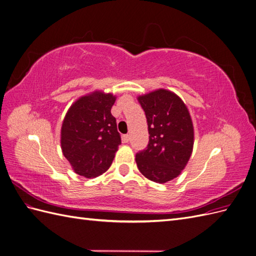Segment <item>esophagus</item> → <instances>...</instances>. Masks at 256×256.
Wrapping results in <instances>:
<instances>
[{"label":"esophagus","mask_w":256,"mask_h":256,"mask_svg":"<svg viewBox=\"0 0 256 256\" xmlns=\"http://www.w3.org/2000/svg\"><path fill=\"white\" fill-rule=\"evenodd\" d=\"M122 142H124V143H128L129 140H130V136H129V134H124V136H122Z\"/></svg>","instance_id":"obj_1"}]
</instances>
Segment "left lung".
Returning a JSON list of instances; mask_svg holds the SVG:
<instances>
[{
  "instance_id": "1",
  "label": "left lung",
  "mask_w": 256,
  "mask_h": 256,
  "mask_svg": "<svg viewBox=\"0 0 256 256\" xmlns=\"http://www.w3.org/2000/svg\"><path fill=\"white\" fill-rule=\"evenodd\" d=\"M138 100L146 115L150 142L136 154V166L150 180L168 182L180 175L193 150L194 129L189 110L180 96L164 88Z\"/></svg>"
}]
</instances>
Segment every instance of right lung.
I'll return each mask as SVG.
<instances>
[{
	"label": "right lung",
	"instance_id": "right-lung-1",
	"mask_svg": "<svg viewBox=\"0 0 256 256\" xmlns=\"http://www.w3.org/2000/svg\"><path fill=\"white\" fill-rule=\"evenodd\" d=\"M116 97L95 90L76 99L60 129V147L74 173L94 178L106 172L122 143L111 114Z\"/></svg>",
	"mask_w": 256,
	"mask_h": 256
}]
</instances>
